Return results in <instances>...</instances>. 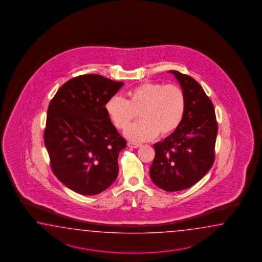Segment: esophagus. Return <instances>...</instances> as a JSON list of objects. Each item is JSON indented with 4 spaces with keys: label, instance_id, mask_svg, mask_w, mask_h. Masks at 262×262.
<instances>
[{
    "label": "esophagus",
    "instance_id": "1",
    "mask_svg": "<svg viewBox=\"0 0 262 262\" xmlns=\"http://www.w3.org/2000/svg\"><path fill=\"white\" fill-rule=\"evenodd\" d=\"M129 147H131V148H139L141 144H139V143H134V142H128L127 143Z\"/></svg>",
    "mask_w": 262,
    "mask_h": 262
}]
</instances>
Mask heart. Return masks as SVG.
<instances>
[{"label": "heart", "mask_w": 262, "mask_h": 262, "mask_svg": "<svg viewBox=\"0 0 262 262\" xmlns=\"http://www.w3.org/2000/svg\"><path fill=\"white\" fill-rule=\"evenodd\" d=\"M128 99L119 95L107 101L106 110L112 123L124 130L140 115L141 121L129 126L125 136L134 141L167 137L178 128L185 112V95L175 84L144 82L128 92Z\"/></svg>", "instance_id": "heart-1"}]
</instances>
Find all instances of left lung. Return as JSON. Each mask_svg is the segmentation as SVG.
<instances>
[{
	"label": "left lung",
	"instance_id": "1",
	"mask_svg": "<svg viewBox=\"0 0 262 262\" xmlns=\"http://www.w3.org/2000/svg\"><path fill=\"white\" fill-rule=\"evenodd\" d=\"M185 95V112L178 128L154 145L150 167L152 183L175 192L189 188L203 178L214 162L218 126L212 101L188 75L170 70Z\"/></svg>",
	"mask_w": 262,
	"mask_h": 262
}]
</instances>
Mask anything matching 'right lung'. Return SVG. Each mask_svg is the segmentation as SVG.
I'll return each mask as SVG.
<instances>
[{"label":"right lung","instance_id":"obj_1","mask_svg":"<svg viewBox=\"0 0 262 262\" xmlns=\"http://www.w3.org/2000/svg\"><path fill=\"white\" fill-rule=\"evenodd\" d=\"M123 84L96 74L81 75L63 84L50 101L44 132L50 167L76 193L97 195L117 178L118 156L126 141L106 105Z\"/></svg>","mask_w":262,"mask_h":262}]
</instances>
